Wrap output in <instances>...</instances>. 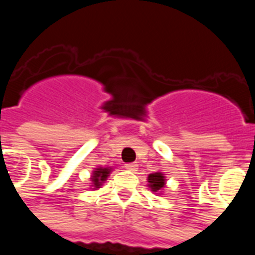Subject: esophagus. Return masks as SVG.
Returning a JSON list of instances; mask_svg holds the SVG:
<instances>
[{"instance_id": "1", "label": "esophagus", "mask_w": 255, "mask_h": 255, "mask_svg": "<svg viewBox=\"0 0 255 255\" xmlns=\"http://www.w3.org/2000/svg\"><path fill=\"white\" fill-rule=\"evenodd\" d=\"M136 166H138V164L135 163V162H129V163L125 164V168L129 171H135L136 170Z\"/></svg>"}]
</instances>
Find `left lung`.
I'll return each instance as SVG.
<instances>
[{
    "mask_svg": "<svg viewBox=\"0 0 255 255\" xmlns=\"http://www.w3.org/2000/svg\"><path fill=\"white\" fill-rule=\"evenodd\" d=\"M148 182H149V185H150V188H152L153 191H158L159 189L163 188V185H164L163 176H162V173H159V172L150 173L149 177H148Z\"/></svg>",
    "mask_w": 255,
    "mask_h": 255,
    "instance_id": "left-lung-1",
    "label": "left lung"
}]
</instances>
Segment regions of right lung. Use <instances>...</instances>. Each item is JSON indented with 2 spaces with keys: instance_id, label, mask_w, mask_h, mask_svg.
Segmentation results:
<instances>
[{
  "instance_id": "right-lung-1",
  "label": "right lung",
  "mask_w": 255,
  "mask_h": 255,
  "mask_svg": "<svg viewBox=\"0 0 255 255\" xmlns=\"http://www.w3.org/2000/svg\"><path fill=\"white\" fill-rule=\"evenodd\" d=\"M108 173H110V170H107V168H97V171H94L93 181L96 188H100L101 181H105L106 177L108 176Z\"/></svg>"
}]
</instances>
